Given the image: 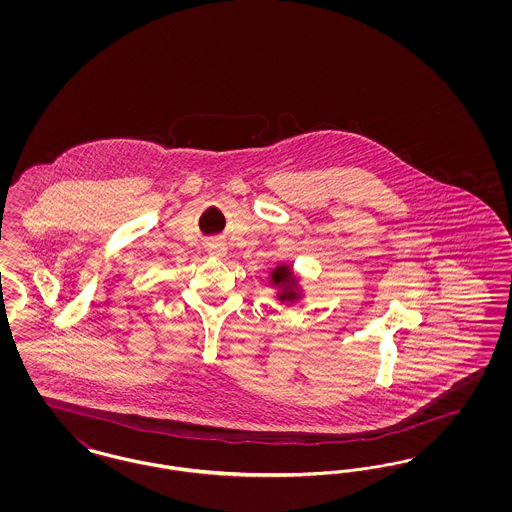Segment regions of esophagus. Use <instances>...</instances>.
<instances>
[{
  "label": "esophagus",
  "instance_id": "esophagus-1",
  "mask_svg": "<svg viewBox=\"0 0 512 512\" xmlns=\"http://www.w3.org/2000/svg\"><path fill=\"white\" fill-rule=\"evenodd\" d=\"M222 251H224L222 247H215V255H222Z\"/></svg>",
  "mask_w": 512,
  "mask_h": 512
}]
</instances>
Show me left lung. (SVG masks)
<instances>
[{"instance_id":"8db88e82","label":"left lung","mask_w":512,"mask_h":512,"mask_svg":"<svg viewBox=\"0 0 512 512\" xmlns=\"http://www.w3.org/2000/svg\"><path fill=\"white\" fill-rule=\"evenodd\" d=\"M288 276H290L288 267H280L274 270L272 280H274V284H286V282H288ZM293 297H295V293L293 292L282 293V295H280V299H288V301H293Z\"/></svg>"}]
</instances>
